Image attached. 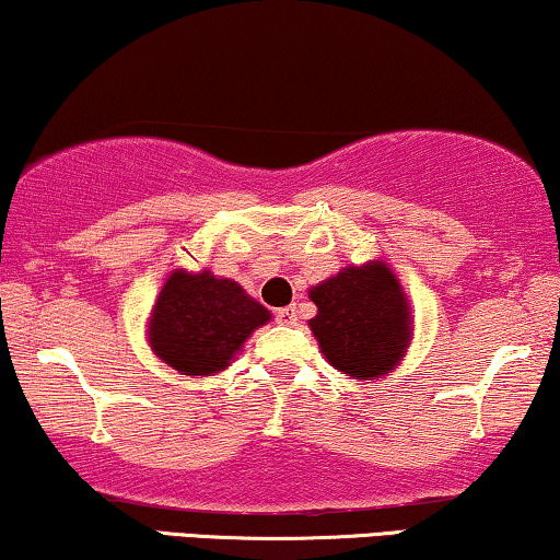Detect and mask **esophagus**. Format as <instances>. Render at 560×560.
Returning a JSON list of instances; mask_svg holds the SVG:
<instances>
[{"mask_svg": "<svg viewBox=\"0 0 560 560\" xmlns=\"http://www.w3.org/2000/svg\"><path fill=\"white\" fill-rule=\"evenodd\" d=\"M275 320H278L280 326H295L298 324V311L293 305H288V308H280L275 313Z\"/></svg>", "mask_w": 560, "mask_h": 560, "instance_id": "1", "label": "esophagus"}]
</instances>
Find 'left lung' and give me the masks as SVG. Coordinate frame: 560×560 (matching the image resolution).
Returning a JSON list of instances; mask_svg holds the SVG:
<instances>
[{
  "instance_id": "1",
  "label": "left lung",
  "mask_w": 560,
  "mask_h": 560,
  "mask_svg": "<svg viewBox=\"0 0 560 560\" xmlns=\"http://www.w3.org/2000/svg\"><path fill=\"white\" fill-rule=\"evenodd\" d=\"M308 295L318 308L308 326L334 370L377 380L400 364L412 336L410 303L382 259L343 267Z\"/></svg>"
}]
</instances>
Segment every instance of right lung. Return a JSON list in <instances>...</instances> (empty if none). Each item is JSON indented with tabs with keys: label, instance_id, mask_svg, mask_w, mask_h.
I'll return each instance as SVG.
<instances>
[{
	"label": "right lung",
	"instance_id": "add662e5",
	"mask_svg": "<svg viewBox=\"0 0 560 560\" xmlns=\"http://www.w3.org/2000/svg\"><path fill=\"white\" fill-rule=\"evenodd\" d=\"M270 311L244 293L240 282L209 270H173L152 305L148 339L155 354L180 374L211 377L232 364Z\"/></svg>",
	"mask_w": 560,
	"mask_h": 560
}]
</instances>
